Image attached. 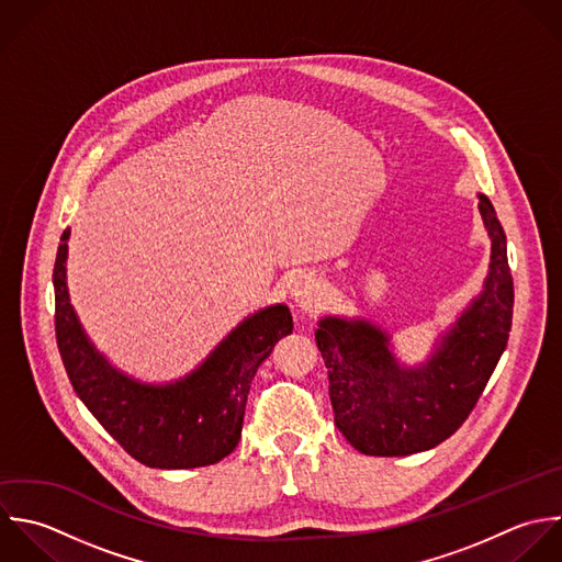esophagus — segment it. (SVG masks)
I'll use <instances>...</instances> for the list:
<instances>
[{
	"mask_svg": "<svg viewBox=\"0 0 562 562\" xmlns=\"http://www.w3.org/2000/svg\"><path fill=\"white\" fill-rule=\"evenodd\" d=\"M291 297L302 311H319L326 297L324 282L315 273H300L291 286Z\"/></svg>",
	"mask_w": 562,
	"mask_h": 562,
	"instance_id": "obj_1",
	"label": "esophagus"
}]
</instances>
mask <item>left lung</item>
<instances>
[{"label":"left lung","instance_id":"obj_1","mask_svg":"<svg viewBox=\"0 0 562 562\" xmlns=\"http://www.w3.org/2000/svg\"><path fill=\"white\" fill-rule=\"evenodd\" d=\"M480 212L493 240L484 293L427 366L401 368L385 333L368 322H319L315 341L328 368L335 427L366 456H412L451 438L475 409L506 350L515 306L506 234L484 194Z\"/></svg>","mask_w":562,"mask_h":562}]
</instances>
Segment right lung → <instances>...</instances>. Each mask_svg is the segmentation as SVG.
Returning a JSON list of instances; mask_svg holds the SVG:
<instances>
[{
  "label": "right lung",
  "mask_w": 562,
  "mask_h": 562,
  "mask_svg": "<svg viewBox=\"0 0 562 562\" xmlns=\"http://www.w3.org/2000/svg\"><path fill=\"white\" fill-rule=\"evenodd\" d=\"M67 238L69 229L60 236L52 280L56 344L74 392L113 440L150 469L221 462L240 440L258 366L293 330L289 308L269 306L245 319L188 379L166 387L139 385L93 350L74 315L65 284Z\"/></svg>",
  "instance_id": "obj_1"
}]
</instances>
